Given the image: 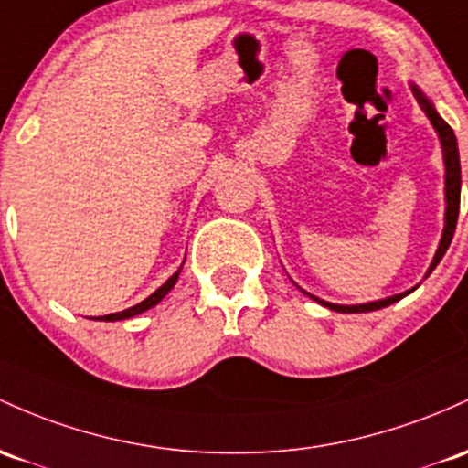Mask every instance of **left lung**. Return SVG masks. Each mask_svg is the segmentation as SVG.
I'll return each mask as SVG.
<instances>
[{"instance_id":"left-lung-1","label":"left lung","mask_w":468,"mask_h":468,"mask_svg":"<svg viewBox=\"0 0 468 468\" xmlns=\"http://www.w3.org/2000/svg\"><path fill=\"white\" fill-rule=\"evenodd\" d=\"M410 90H413L415 100H418L420 109L424 111V115L429 117V122L433 124L435 133H438L440 137V146H442V159H444V229H442V238H440V244H438V250H435L433 260H431V266L426 269V275L429 277L433 273L435 266L440 264V260L444 258L446 249H449L451 239H453V233H455V224H458V213H460V186H462V176H460V153H458V140H455V133L453 128H451L446 122L440 117V112L435 111L433 101L429 100V97L424 95L422 89H420L418 84H413L410 81ZM420 284H415L413 289L404 291V292H398V295H391V297H384V300H376V302H364V304H333V302H326L322 300V297L317 295H311L309 291L300 289L304 295H309L311 300H315L317 304L326 306V309L331 311H337V313H368V311H378V309H384V306H391L395 302H399L402 297H407L409 292H413L418 289Z\"/></svg>"}]
</instances>
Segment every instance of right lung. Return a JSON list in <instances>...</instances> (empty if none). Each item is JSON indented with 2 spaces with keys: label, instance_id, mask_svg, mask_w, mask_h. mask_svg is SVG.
<instances>
[{
  "label": "right lung",
  "instance_id": "obj_1",
  "mask_svg": "<svg viewBox=\"0 0 468 468\" xmlns=\"http://www.w3.org/2000/svg\"><path fill=\"white\" fill-rule=\"evenodd\" d=\"M182 266H184V264H182ZM182 266H179V269L176 271V273H173L171 277H168V280L164 282V284L159 286V289H157L155 292H151V295H148L146 300H142L140 304L131 306V309H124V311H120V313H109V315L92 317V320H100V322H117V320H128V317H135V315H140V313H144V311L153 309V306L159 304V302H162L164 297L168 295V291H171L173 286H176L177 277H179V273H182Z\"/></svg>",
  "mask_w": 468,
  "mask_h": 468
}]
</instances>
